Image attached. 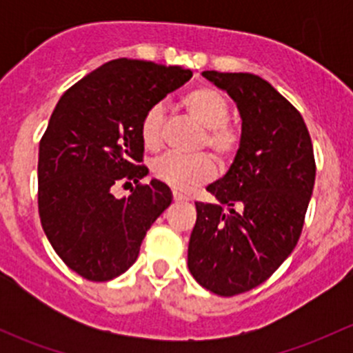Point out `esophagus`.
Segmentation results:
<instances>
[{
  "mask_svg": "<svg viewBox=\"0 0 353 353\" xmlns=\"http://www.w3.org/2000/svg\"><path fill=\"white\" fill-rule=\"evenodd\" d=\"M172 198H174V201H188V196H186V194L179 193V191H174V193H172Z\"/></svg>",
  "mask_w": 353,
  "mask_h": 353,
  "instance_id": "esophagus-1",
  "label": "esophagus"
}]
</instances>
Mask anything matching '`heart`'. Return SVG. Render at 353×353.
Instances as JSON below:
<instances>
[{
  "instance_id": "heart-1",
  "label": "heart",
  "mask_w": 353,
  "mask_h": 353,
  "mask_svg": "<svg viewBox=\"0 0 353 353\" xmlns=\"http://www.w3.org/2000/svg\"><path fill=\"white\" fill-rule=\"evenodd\" d=\"M183 108L205 128L199 148H210L220 162H229L236 157L243 143V134L239 128L229 123L230 108L222 92L208 85L194 87L183 97ZM140 137L147 150L159 152L163 147L165 121L160 105H154L143 114ZM152 170L160 183L177 191H191L213 179L216 165L208 154L194 157L169 154L157 159Z\"/></svg>"
}]
</instances>
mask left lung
Returning <instances> with one entry per match:
<instances>
[{
  "instance_id": "1",
  "label": "left lung",
  "mask_w": 353,
  "mask_h": 353,
  "mask_svg": "<svg viewBox=\"0 0 353 353\" xmlns=\"http://www.w3.org/2000/svg\"><path fill=\"white\" fill-rule=\"evenodd\" d=\"M203 77L237 104L243 143L225 176L206 188L219 203H194L188 268L206 290L232 297L268 280L297 245L314 152L301 112L268 81L251 73Z\"/></svg>"
}]
</instances>
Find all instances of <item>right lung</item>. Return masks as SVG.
Masks as SVG:
<instances>
[{"mask_svg":"<svg viewBox=\"0 0 353 353\" xmlns=\"http://www.w3.org/2000/svg\"><path fill=\"white\" fill-rule=\"evenodd\" d=\"M193 77L181 66L112 59L59 99L39 143V216L54 251L83 279L108 282L138 258L147 230L172 203L143 162V114ZM132 186L128 199L113 190Z\"/></svg>","mask_w":353,"mask_h":353,"instance_id":"obj_1","label":"right lung"}]
</instances>
